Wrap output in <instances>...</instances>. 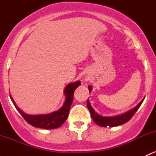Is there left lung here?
<instances>
[{"mask_svg":"<svg viewBox=\"0 0 156 156\" xmlns=\"http://www.w3.org/2000/svg\"><path fill=\"white\" fill-rule=\"evenodd\" d=\"M88 88H89V91H91V89H92V88H91L90 86H89ZM143 101H144V100H143L136 107L133 108V109L127 112L125 114H122L121 115L115 116V117H103V116L98 115L95 111H94V108L91 107L90 103L89 100H87V106L88 109H89L90 111V113L93 120L94 121V122H95L97 125H99V126L100 127H115L123 125V124L128 122V121L133 117V115L136 113V112L137 111L138 108H140V106H141Z\"/></svg>","mask_w":156,"mask_h":156,"instance_id":"left-lung-1","label":"left lung"}]
</instances>
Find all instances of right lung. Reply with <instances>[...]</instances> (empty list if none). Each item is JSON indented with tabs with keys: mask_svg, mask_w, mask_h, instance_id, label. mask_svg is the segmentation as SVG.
Masks as SVG:
<instances>
[{
	"mask_svg": "<svg viewBox=\"0 0 156 156\" xmlns=\"http://www.w3.org/2000/svg\"><path fill=\"white\" fill-rule=\"evenodd\" d=\"M79 85H81L80 81H76V82L72 83V84H68L65 89V94L66 99L63 106L58 111L48 115H31L26 114L22 110H20L18 106L16 105L15 102L13 101L11 96L10 99L12 101L14 106H15L16 108L18 110L19 112L21 114V115L24 118L25 120L29 125L35 127H40V128L54 129L60 127L65 122V121L68 119L71 105H72V101H73L74 92H75V89Z\"/></svg>",
	"mask_w": 156,
	"mask_h": 156,
	"instance_id": "obj_1",
	"label": "right lung"
}]
</instances>
